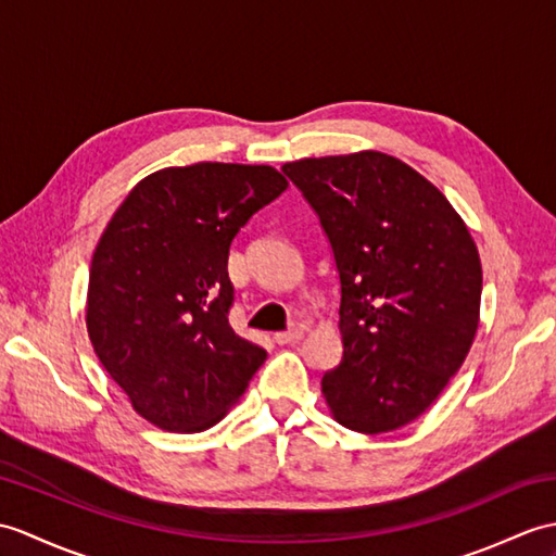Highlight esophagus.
<instances>
[{
  "label": "esophagus",
  "mask_w": 556,
  "mask_h": 556,
  "mask_svg": "<svg viewBox=\"0 0 556 556\" xmlns=\"http://www.w3.org/2000/svg\"><path fill=\"white\" fill-rule=\"evenodd\" d=\"M301 337H303V331H301L299 327H293V329H289V331H277V333H275V341H277L279 345H283V343L299 341Z\"/></svg>",
  "instance_id": "1"
}]
</instances>
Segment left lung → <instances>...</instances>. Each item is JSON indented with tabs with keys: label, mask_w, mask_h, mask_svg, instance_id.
<instances>
[{
	"label": "left lung",
	"mask_w": 556,
	"mask_h": 556,
	"mask_svg": "<svg viewBox=\"0 0 556 556\" xmlns=\"http://www.w3.org/2000/svg\"><path fill=\"white\" fill-rule=\"evenodd\" d=\"M281 173L315 211L341 283V363L321 393L345 429L417 419L479 329L481 257L429 179L379 151L303 159Z\"/></svg>",
	"instance_id": "1"
}]
</instances>
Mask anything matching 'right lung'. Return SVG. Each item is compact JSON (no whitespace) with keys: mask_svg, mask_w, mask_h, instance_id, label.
Here are the masks:
<instances>
[{"mask_svg":"<svg viewBox=\"0 0 556 556\" xmlns=\"http://www.w3.org/2000/svg\"><path fill=\"white\" fill-rule=\"evenodd\" d=\"M275 167L197 163L141 179L89 267L87 331L132 407L165 431H203L267 353L229 325V247L287 189Z\"/></svg>","mask_w":556,"mask_h":556,"instance_id":"obj_1","label":"right lung"}]
</instances>
